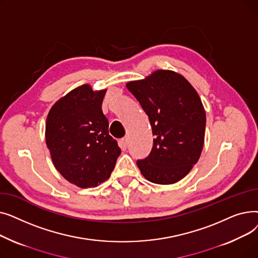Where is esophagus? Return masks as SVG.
Returning <instances> with one entry per match:
<instances>
[{"label":"esophagus","instance_id":"1","mask_svg":"<svg viewBox=\"0 0 258 258\" xmlns=\"http://www.w3.org/2000/svg\"><path fill=\"white\" fill-rule=\"evenodd\" d=\"M120 145H121V148H123V150H125V148L127 147L128 145V138L127 137H123L121 140H120Z\"/></svg>","mask_w":258,"mask_h":258}]
</instances>
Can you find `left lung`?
Segmentation results:
<instances>
[{
  "label": "left lung",
  "mask_w": 258,
  "mask_h": 258,
  "mask_svg": "<svg viewBox=\"0 0 258 258\" xmlns=\"http://www.w3.org/2000/svg\"><path fill=\"white\" fill-rule=\"evenodd\" d=\"M150 119L154 139L146 158L137 160L144 177L173 184L191 170L201 156L206 114L197 91L180 74L159 70L126 85Z\"/></svg>",
  "instance_id": "left-lung-1"
}]
</instances>
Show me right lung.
Returning a JSON list of instances; mask_svg holds the SVG:
<instances>
[{
  "label": "right lung",
  "instance_id": "1",
  "mask_svg": "<svg viewBox=\"0 0 258 258\" xmlns=\"http://www.w3.org/2000/svg\"><path fill=\"white\" fill-rule=\"evenodd\" d=\"M105 90L94 92L80 86L50 110L46 143L53 164L70 183L88 188L110 178L121 153L108 135V121L101 104Z\"/></svg>",
  "mask_w": 258,
  "mask_h": 258
}]
</instances>
